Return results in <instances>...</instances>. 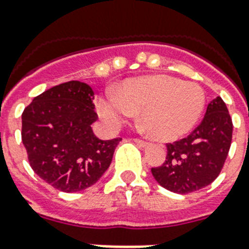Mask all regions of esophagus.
Wrapping results in <instances>:
<instances>
[{
  "mask_svg": "<svg viewBox=\"0 0 249 249\" xmlns=\"http://www.w3.org/2000/svg\"><path fill=\"white\" fill-rule=\"evenodd\" d=\"M133 141H135V142H136L137 145H139V146H141V147H145V146H147V145H149V142H146V141H143V140L135 139V140H133Z\"/></svg>",
  "mask_w": 249,
  "mask_h": 249,
  "instance_id": "34e87169",
  "label": "esophagus"
}]
</instances>
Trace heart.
Returning <instances> with one entry per match:
<instances>
[{"instance_id": "b5f03b06", "label": "heart", "mask_w": 249, "mask_h": 249, "mask_svg": "<svg viewBox=\"0 0 249 249\" xmlns=\"http://www.w3.org/2000/svg\"><path fill=\"white\" fill-rule=\"evenodd\" d=\"M205 108V92L194 83L168 75L140 76L116 86L114 95L98 102V113L108 128L121 127L141 109V121L157 140L169 141L186 135Z\"/></svg>"}]
</instances>
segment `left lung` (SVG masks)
I'll use <instances>...</instances> for the list:
<instances>
[{
  "mask_svg": "<svg viewBox=\"0 0 249 249\" xmlns=\"http://www.w3.org/2000/svg\"><path fill=\"white\" fill-rule=\"evenodd\" d=\"M233 122L220 96L207 106L201 123L187 137L166 143L165 161L151 168L158 183L186 195L209 186L223 169L231 149Z\"/></svg>",
  "mask_w": 249,
  "mask_h": 249,
  "instance_id": "obj_1",
  "label": "left lung"
}]
</instances>
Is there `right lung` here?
I'll return each instance as SVG.
<instances>
[{"label": "right lung", "mask_w": 249, "mask_h": 249, "mask_svg": "<svg viewBox=\"0 0 249 249\" xmlns=\"http://www.w3.org/2000/svg\"><path fill=\"white\" fill-rule=\"evenodd\" d=\"M94 91L69 81L36 96L22 112L21 140L32 169L62 192H79L98 182L122 139L99 140Z\"/></svg>", "instance_id": "1"}]
</instances>
